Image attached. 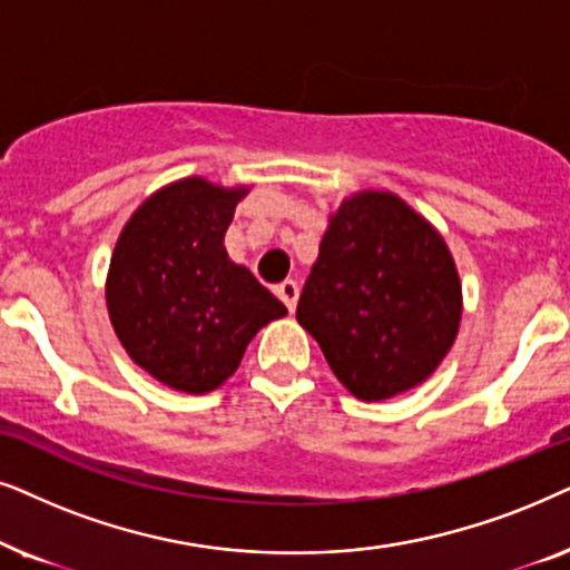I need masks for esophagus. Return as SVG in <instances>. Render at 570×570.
<instances>
[{
	"label": "esophagus",
	"mask_w": 570,
	"mask_h": 570,
	"mask_svg": "<svg viewBox=\"0 0 570 570\" xmlns=\"http://www.w3.org/2000/svg\"><path fill=\"white\" fill-rule=\"evenodd\" d=\"M276 294H278V299L286 305V309H289V313H294V307H297V299H299L297 281H284V284H281L278 289H276Z\"/></svg>",
	"instance_id": "obj_1"
}]
</instances>
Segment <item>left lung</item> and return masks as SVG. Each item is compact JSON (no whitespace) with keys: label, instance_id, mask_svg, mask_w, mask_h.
I'll use <instances>...</instances> for the list:
<instances>
[{"label":"left lung","instance_id":"8db88e82","mask_svg":"<svg viewBox=\"0 0 570 570\" xmlns=\"http://www.w3.org/2000/svg\"><path fill=\"white\" fill-rule=\"evenodd\" d=\"M297 321L356 399L399 396L428 381L456 341V263L401 197L364 189L331 216Z\"/></svg>","mask_w":570,"mask_h":570}]
</instances>
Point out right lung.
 Here are the masks:
<instances>
[{"label": "right lung", "mask_w": 570, "mask_h": 570, "mask_svg": "<svg viewBox=\"0 0 570 570\" xmlns=\"http://www.w3.org/2000/svg\"><path fill=\"white\" fill-rule=\"evenodd\" d=\"M245 195L247 187L203 177L171 181L135 210L114 247L106 276L114 331L132 362L174 391L218 389L255 333L286 315L224 247Z\"/></svg>", "instance_id": "obj_1"}]
</instances>
